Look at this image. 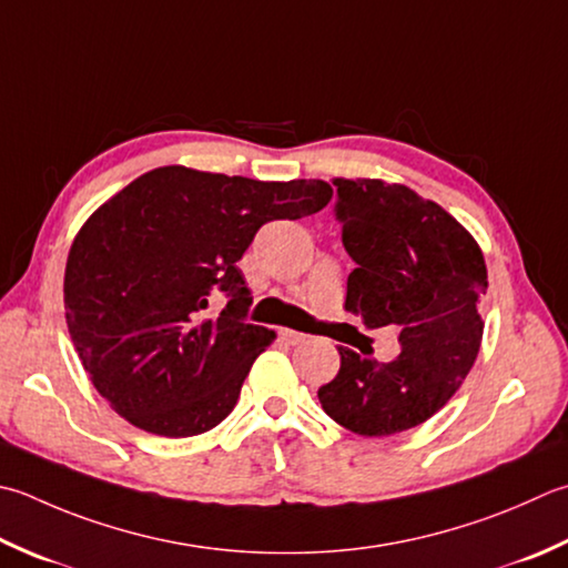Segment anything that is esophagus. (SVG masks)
Here are the masks:
<instances>
[{
  "instance_id": "1",
  "label": "esophagus",
  "mask_w": 568,
  "mask_h": 568,
  "mask_svg": "<svg viewBox=\"0 0 568 568\" xmlns=\"http://www.w3.org/2000/svg\"><path fill=\"white\" fill-rule=\"evenodd\" d=\"M281 337H283L287 344H303L310 335H305V332H297V329H287V327H283V329H281Z\"/></svg>"
}]
</instances>
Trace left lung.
I'll return each instance as SVG.
<instances>
[{
  "instance_id": "8db88e82",
  "label": "left lung",
  "mask_w": 568,
  "mask_h": 568,
  "mask_svg": "<svg viewBox=\"0 0 568 568\" xmlns=\"http://www.w3.org/2000/svg\"><path fill=\"white\" fill-rule=\"evenodd\" d=\"M342 243L357 263L344 310L366 329L396 325L392 362L339 347V372L320 386L325 414L364 438L420 426L458 392L480 352L485 255L446 209L404 184L337 176Z\"/></svg>"
}]
</instances>
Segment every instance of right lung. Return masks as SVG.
<instances>
[{
	"label": "right lung",
	"mask_w": 568,
	"mask_h": 568,
	"mask_svg": "<svg viewBox=\"0 0 568 568\" xmlns=\"http://www.w3.org/2000/svg\"><path fill=\"white\" fill-rule=\"evenodd\" d=\"M322 180L258 182L170 164L88 216L63 275L65 325L98 394L154 436H199L239 402L275 329L251 325L241 255L265 221L317 214ZM230 297L216 321L214 296Z\"/></svg>",
	"instance_id": "add662e5"
}]
</instances>
